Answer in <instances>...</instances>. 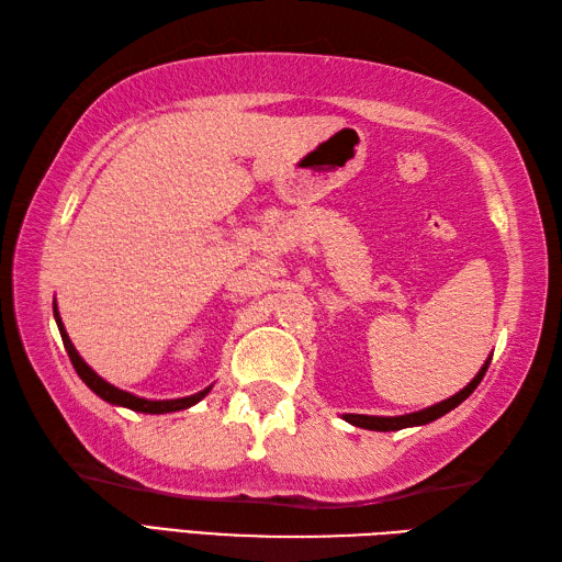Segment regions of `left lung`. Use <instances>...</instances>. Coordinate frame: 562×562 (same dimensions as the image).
Here are the masks:
<instances>
[{
	"instance_id": "obj_1",
	"label": "left lung",
	"mask_w": 562,
	"mask_h": 562,
	"mask_svg": "<svg viewBox=\"0 0 562 562\" xmlns=\"http://www.w3.org/2000/svg\"><path fill=\"white\" fill-rule=\"evenodd\" d=\"M487 364H491V357H487V362L483 364V369L479 374H475V379L471 381L469 386L461 389L457 396H451L447 401H441L437 405H429V408L425 411H417V413H411V415H398V417H376V415H352L348 413L345 415V420H348L350 425L355 427H364V429H376V432H393V429H403V427H413V425H427L437 420V417L447 415L449 411L457 408L459 403H463L465 398L471 396V393L475 391V386L481 384L485 372H487Z\"/></svg>"
}]
</instances>
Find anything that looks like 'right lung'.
Instances as JSON below:
<instances>
[{
	"label": "right lung",
	"mask_w": 562,
	"mask_h": 562,
	"mask_svg": "<svg viewBox=\"0 0 562 562\" xmlns=\"http://www.w3.org/2000/svg\"><path fill=\"white\" fill-rule=\"evenodd\" d=\"M55 308V306H53ZM55 321H57V328H59V336H63V342H65V350H67V355H69V360H71V364H75V369H77V374L81 376V381L83 384H87L93 393H97V396H101L103 401H109V403H115V405H125V408H130V411H137V413H151V415H159V413H173V411H183V408H190V405L193 403H198V401H202L210 393V389H205V391H200V393H195V396H188V398H173V401H147V398H139V396H133V393H127V391H121V389H115V386H111L109 381H103L97 372H93V369L81 360L79 357V352L75 350V345H71V340H69V336H67V330H65V326H63V321H59V314H57V308H55Z\"/></svg>",
	"instance_id": "1"
}]
</instances>
